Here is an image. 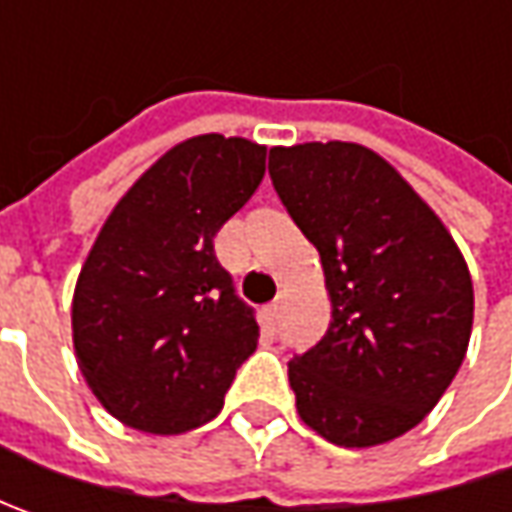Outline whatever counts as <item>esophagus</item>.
<instances>
[{"label": "esophagus", "instance_id": "esophagus-1", "mask_svg": "<svg viewBox=\"0 0 512 512\" xmlns=\"http://www.w3.org/2000/svg\"><path fill=\"white\" fill-rule=\"evenodd\" d=\"M282 310H285V302H282V299L270 302V305L265 307V319L270 322V325H276V322L282 319Z\"/></svg>", "mask_w": 512, "mask_h": 512}]
</instances>
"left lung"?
I'll return each mask as SVG.
<instances>
[{
	"label": "left lung",
	"mask_w": 512,
	"mask_h": 512,
	"mask_svg": "<svg viewBox=\"0 0 512 512\" xmlns=\"http://www.w3.org/2000/svg\"><path fill=\"white\" fill-rule=\"evenodd\" d=\"M270 179L316 245L330 296L325 339L287 364L302 422L339 447L413 430L459 373L473 282L433 207L356 142L270 148Z\"/></svg>",
	"instance_id": "obj_1"
}]
</instances>
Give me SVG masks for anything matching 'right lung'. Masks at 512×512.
Wrapping results in <instances>:
<instances>
[{
  "label": "right lung",
  "mask_w": 512,
  "mask_h": 512,
  "mask_svg": "<svg viewBox=\"0 0 512 512\" xmlns=\"http://www.w3.org/2000/svg\"><path fill=\"white\" fill-rule=\"evenodd\" d=\"M267 148L193 136L116 202L73 290L76 362L113 419L153 436L210 422L256 350L253 310L233 293L213 236L265 176Z\"/></svg>",
  "instance_id": "obj_1"
}]
</instances>
